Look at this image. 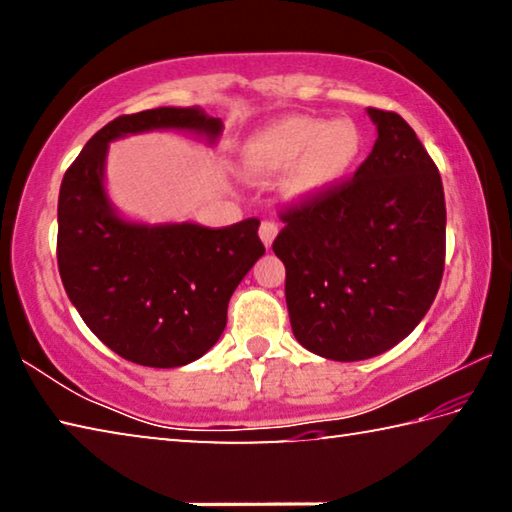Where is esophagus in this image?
<instances>
[{"label":"esophagus","mask_w":512,"mask_h":512,"mask_svg":"<svg viewBox=\"0 0 512 512\" xmlns=\"http://www.w3.org/2000/svg\"><path fill=\"white\" fill-rule=\"evenodd\" d=\"M277 223L275 221H262V225H259V239H262V244L266 248L273 246V241L277 237Z\"/></svg>","instance_id":"1"}]
</instances>
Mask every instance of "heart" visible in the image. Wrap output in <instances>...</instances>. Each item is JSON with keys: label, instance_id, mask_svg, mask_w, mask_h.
<instances>
[{"label": "heart", "instance_id": "b5f03b06", "mask_svg": "<svg viewBox=\"0 0 512 512\" xmlns=\"http://www.w3.org/2000/svg\"><path fill=\"white\" fill-rule=\"evenodd\" d=\"M361 153L363 135L354 121L291 115L250 137L241 151V171L257 183H271L291 171L287 189L309 198L343 183Z\"/></svg>", "mask_w": 512, "mask_h": 512}]
</instances>
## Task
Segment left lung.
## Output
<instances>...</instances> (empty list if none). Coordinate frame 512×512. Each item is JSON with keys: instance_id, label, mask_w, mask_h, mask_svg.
<instances>
[{"instance_id": "left-lung-1", "label": "left lung", "mask_w": 512, "mask_h": 512, "mask_svg": "<svg viewBox=\"0 0 512 512\" xmlns=\"http://www.w3.org/2000/svg\"><path fill=\"white\" fill-rule=\"evenodd\" d=\"M368 115L377 142L354 178L284 210L273 241L293 336L332 361L377 357L406 339L445 268L438 167L397 112Z\"/></svg>"}]
</instances>
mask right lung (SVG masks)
<instances>
[{"label": "right lung", "mask_w": 512, "mask_h": 512, "mask_svg": "<svg viewBox=\"0 0 512 512\" xmlns=\"http://www.w3.org/2000/svg\"><path fill=\"white\" fill-rule=\"evenodd\" d=\"M169 128L216 144L223 121L198 106L112 119L65 171L58 196V271L69 300L99 341L149 368L201 359L223 334L230 296L264 255L257 219L151 225L115 210L103 176L108 144Z\"/></svg>", "instance_id": "add662e5"}]
</instances>
